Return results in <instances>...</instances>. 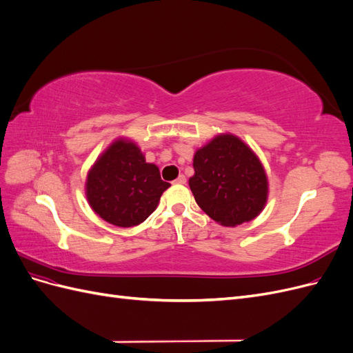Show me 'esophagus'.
Masks as SVG:
<instances>
[{"label":"esophagus","instance_id":"obj_1","mask_svg":"<svg viewBox=\"0 0 353 353\" xmlns=\"http://www.w3.org/2000/svg\"><path fill=\"white\" fill-rule=\"evenodd\" d=\"M175 183H176V184H181V185H183V184H185V183H187V178H185L184 175H179V176L175 179Z\"/></svg>","mask_w":353,"mask_h":353}]
</instances>
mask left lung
<instances>
[{
  "label": "left lung",
  "mask_w": 353,
  "mask_h": 353,
  "mask_svg": "<svg viewBox=\"0 0 353 353\" xmlns=\"http://www.w3.org/2000/svg\"><path fill=\"white\" fill-rule=\"evenodd\" d=\"M188 184L203 212L223 227L254 219L268 199L261 160L239 137L221 134L199 148Z\"/></svg>",
  "instance_id": "obj_1"
}]
</instances>
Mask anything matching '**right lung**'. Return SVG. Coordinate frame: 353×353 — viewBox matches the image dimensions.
Here are the masks:
<instances>
[{
    "mask_svg": "<svg viewBox=\"0 0 353 353\" xmlns=\"http://www.w3.org/2000/svg\"><path fill=\"white\" fill-rule=\"evenodd\" d=\"M170 184L160 178L159 168L147 163L138 145L116 140L88 172L87 199L92 210L116 227H135L157 208Z\"/></svg>",
    "mask_w": 353,
    "mask_h": 353,
    "instance_id": "right-lung-1",
    "label": "right lung"
}]
</instances>
